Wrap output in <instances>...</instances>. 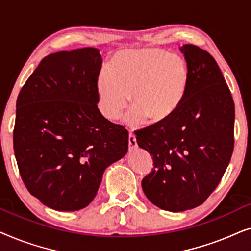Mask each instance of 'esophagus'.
Returning <instances> with one entry per match:
<instances>
[{"label":"esophagus","mask_w":251,"mask_h":251,"mask_svg":"<svg viewBox=\"0 0 251 251\" xmlns=\"http://www.w3.org/2000/svg\"><path fill=\"white\" fill-rule=\"evenodd\" d=\"M129 149L130 150H133V149H136L137 147V140H136V137H135V135H133V133H131L130 132L129 133Z\"/></svg>","instance_id":"1"}]
</instances>
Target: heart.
Listing matches in <instances>:
<instances>
[{
    "mask_svg": "<svg viewBox=\"0 0 251 251\" xmlns=\"http://www.w3.org/2000/svg\"><path fill=\"white\" fill-rule=\"evenodd\" d=\"M188 85V70L180 57L160 48L120 51L109 70L97 78L99 109L109 121L118 120L130 100L133 107L126 125L139 126L150 120L166 121L183 104Z\"/></svg>",
    "mask_w": 251,
    "mask_h": 251,
    "instance_id": "heart-1",
    "label": "heart"
}]
</instances>
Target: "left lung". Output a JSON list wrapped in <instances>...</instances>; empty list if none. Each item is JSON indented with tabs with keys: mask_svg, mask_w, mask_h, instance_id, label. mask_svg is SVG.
Wrapping results in <instances>:
<instances>
[{
	"mask_svg": "<svg viewBox=\"0 0 251 251\" xmlns=\"http://www.w3.org/2000/svg\"><path fill=\"white\" fill-rule=\"evenodd\" d=\"M188 70L183 104L173 116L138 130V146L153 157L142 180L146 198L179 212L203 203L221 181L234 147V102L217 63L197 46L180 48Z\"/></svg>",
	"mask_w": 251,
	"mask_h": 251,
	"instance_id": "obj_1",
	"label": "left lung"
}]
</instances>
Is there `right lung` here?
Segmentation results:
<instances>
[{
	"instance_id": "add662e5",
	"label": "right lung",
	"mask_w": 251,
	"mask_h": 251,
	"mask_svg": "<svg viewBox=\"0 0 251 251\" xmlns=\"http://www.w3.org/2000/svg\"><path fill=\"white\" fill-rule=\"evenodd\" d=\"M96 48L44 57L17 98L13 150L29 193L58 211L91 203L102 174L128 152V131L98 109Z\"/></svg>"
}]
</instances>
